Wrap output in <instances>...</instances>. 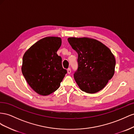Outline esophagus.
Returning a JSON list of instances; mask_svg holds the SVG:
<instances>
[{
	"instance_id": "esophagus-1",
	"label": "esophagus",
	"mask_w": 134,
	"mask_h": 134,
	"mask_svg": "<svg viewBox=\"0 0 134 134\" xmlns=\"http://www.w3.org/2000/svg\"><path fill=\"white\" fill-rule=\"evenodd\" d=\"M71 72V68H68V69H67V73H68V74H70Z\"/></svg>"
}]
</instances>
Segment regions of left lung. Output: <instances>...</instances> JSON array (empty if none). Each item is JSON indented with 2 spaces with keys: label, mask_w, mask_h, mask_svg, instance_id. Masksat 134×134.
Masks as SVG:
<instances>
[{
  "label": "left lung",
  "mask_w": 134,
  "mask_h": 134,
  "mask_svg": "<svg viewBox=\"0 0 134 134\" xmlns=\"http://www.w3.org/2000/svg\"><path fill=\"white\" fill-rule=\"evenodd\" d=\"M68 41L78 54V68L74 79L80 89L90 94L102 90L114 74L116 60L110 49L88 37H69Z\"/></svg>",
  "instance_id": "obj_1"
}]
</instances>
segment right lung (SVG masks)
<instances>
[{
	"instance_id": "1",
	"label": "right lung",
	"mask_w": 134,
	"mask_h": 134,
	"mask_svg": "<svg viewBox=\"0 0 134 134\" xmlns=\"http://www.w3.org/2000/svg\"><path fill=\"white\" fill-rule=\"evenodd\" d=\"M62 44L59 37H46L37 41L23 57L22 72L30 87L36 93L46 96L60 86L67 70L62 58L57 54Z\"/></svg>"
}]
</instances>
